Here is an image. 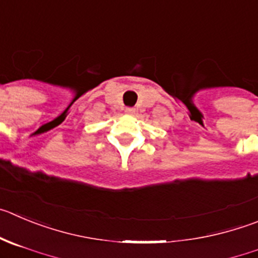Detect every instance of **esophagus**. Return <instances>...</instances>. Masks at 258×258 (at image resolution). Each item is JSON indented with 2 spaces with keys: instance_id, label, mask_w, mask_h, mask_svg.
<instances>
[{
  "instance_id": "34e87169",
  "label": "esophagus",
  "mask_w": 258,
  "mask_h": 258,
  "mask_svg": "<svg viewBox=\"0 0 258 258\" xmlns=\"http://www.w3.org/2000/svg\"><path fill=\"white\" fill-rule=\"evenodd\" d=\"M126 113H127V114L132 115L135 113V109H134V108H126Z\"/></svg>"
}]
</instances>
